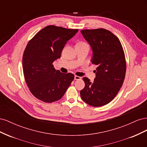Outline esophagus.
Segmentation results:
<instances>
[{"mask_svg": "<svg viewBox=\"0 0 147 147\" xmlns=\"http://www.w3.org/2000/svg\"><path fill=\"white\" fill-rule=\"evenodd\" d=\"M82 78L79 76H77V75H75V80H81Z\"/></svg>", "mask_w": 147, "mask_h": 147, "instance_id": "34e87169", "label": "esophagus"}]
</instances>
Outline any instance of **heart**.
<instances>
[{
    "label": "heart",
    "mask_w": 147,
    "mask_h": 147,
    "mask_svg": "<svg viewBox=\"0 0 147 147\" xmlns=\"http://www.w3.org/2000/svg\"><path fill=\"white\" fill-rule=\"evenodd\" d=\"M76 46H79V47H83V46H88V44L84 42L83 41H80L78 42H77Z\"/></svg>",
    "instance_id": "heart-1"
}]
</instances>
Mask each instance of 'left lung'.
<instances>
[{
  "label": "left lung",
  "instance_id": "1",
  "mask_svg": "<svg viewBox=\"0 0 147 147\" xmlns=\"http://www.w3.org/2000/svg\"><path fill=\"white\" fill-rule=\"evenodd\" d=\"M81 32L92 50L91 63L97 65L93 82L83 77L82 99L92 107L107 104L117 96L125 78V55L118 38L103 28L84 29Z\"/></svg>",
  "mask_w": 147,
  "mask_h": 147
}]
</instances>
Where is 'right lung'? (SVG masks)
Listing matches in <instances>:
<instances>
[{
    "label": "right lung",
    "mask_w": 147,
    "mask_h": 147,
    "mask_svg": "<svg viewBox=\"0 0 147 147\" xmlns=\"http://www.w3.org/2000/svg\"><path fill=\"white\" fill-rule=\"evenodd\" d=\"M78 30L48 26L28 42L23 56V73L29 91L37 99L47 103L58 100L74 80V74L61 73L53 63Z\"/></svg>",
    "instance_id": "1"
}]
</instances>
